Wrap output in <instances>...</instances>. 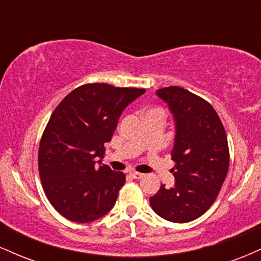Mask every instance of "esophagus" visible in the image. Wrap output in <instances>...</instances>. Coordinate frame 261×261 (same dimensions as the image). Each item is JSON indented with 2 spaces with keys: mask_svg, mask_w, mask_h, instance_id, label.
I'll list each match as a JSON object with an SVG mask.
<instances>
[{
  "mask_svg": "<svg viewBox=\"0 0 261 261\" xmlns=\"http://www.w3.org/2000/svg\"><path fill=\"white\" fill-rule=\"evenodd\" d=\"M130 175L133 176L134 179H141V178H143L142 173H139V172H131Z\"/></svg>",
  "mask_w": 261,
  "mask_h": 261,
  "instance_id": "esophagus-1",
  "label": "esophagus"
}]
</instances>
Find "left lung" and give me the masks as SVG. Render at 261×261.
Here are the masks:
<instances>
[{
	"label": "left lung",
	"mask_w": 261,
	"mask_h": 261,
	"mask_svg": "<svg viewBox=\"0 0 261 261\" xmlns=\"http://www.w3.org/2000/svg\"><path fill=\"white\" fill-rule=\"evenodd\" d=\"M166 101L175 124L173 188L163 184L149 203L158 216L187 223L205 214L220 193L229 167L227 135L208 101L180 87L155 92Z\"/></svg>",
	"instance_id": "1"
}]
</instances>
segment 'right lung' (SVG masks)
<instances>
[{
	"mask_svg": "<svg viewBox=\"0 0 261 261\" xmlns=\"http://www.w3.org/2000/svg\"><path fill=\"white\" fill-rule=\"evenodd\" d=\"M145 92L89 83L68 93L54 110L38 166L45 195L65 218L88 223L114 207L125 174L98 158H103L104 143L112 140L122 110Z\"/></svg>",
	"mask_w": 261,
	"mask_h": 261,
	"instance_id": "1",
	"label": "right lung"
}]
</instances>
